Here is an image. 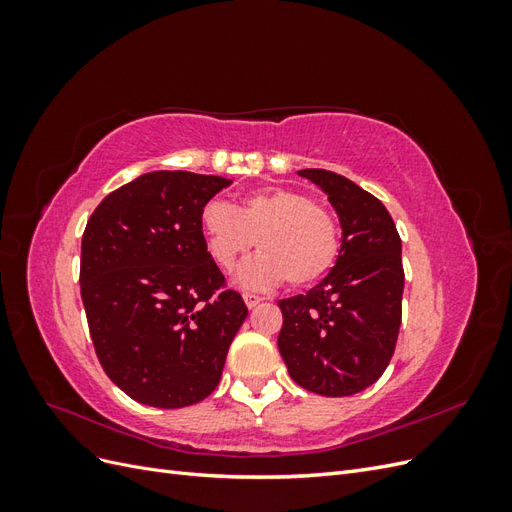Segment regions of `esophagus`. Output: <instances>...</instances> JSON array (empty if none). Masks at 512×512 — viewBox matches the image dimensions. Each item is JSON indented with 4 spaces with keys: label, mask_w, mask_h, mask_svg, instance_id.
I'll list each match as a JSON object with an SVG mask.
<instances>
[{
    "label": "esophagus",
    "mask_w": 512,
    "mask_h": 512,
    "mask_svg": "<svg viewBox=\"0 0 512 512\" xmlns=\"http://www.w3.org/2000/svg\"><path fill=\"white\" fill-rule=\"evenodd\" d=\"M243 301H245V305H247V307L254 309L256 305H260L262 297H258V294H254V292H243Z\"/></svg>",
    "instance_id": "obj_1"
}]
</instances>
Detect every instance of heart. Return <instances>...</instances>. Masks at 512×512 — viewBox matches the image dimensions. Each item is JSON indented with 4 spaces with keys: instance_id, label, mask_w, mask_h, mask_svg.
I'll return each mask as SVG.
<instances>
[{
    "instance_id": "b5f03b06",
    "label": "heart",
    "mask_w": 512,
    "mask_h": 512,
    "mask_svg": "<svg viewBox=\"0 0 512 512\" xmlns=\"http://www.w3.org/2000/svg\"><path fill=\"white\" fill-rule=\"evenodd\" d=\"M200 228L211 258L222 269H232L258 245L260 254L235 275L245 288H273L284 280L309 286L333 267L339 252L331 211L284 188L247 194L239 207L211 198L200 211Z\"/></svg>"
}]
</instances>
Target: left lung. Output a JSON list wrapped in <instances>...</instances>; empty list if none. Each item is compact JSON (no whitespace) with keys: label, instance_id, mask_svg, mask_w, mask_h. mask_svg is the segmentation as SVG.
Listing matches in <instances>:
<instances>
[{"label":"left lung","instance_id":"left-lung-1","mask_svg":"<svg viewBox=\"0 0 512 512\" xmlns=\"http://www.w3.org/2000/svg\"><path fill=\"white\" fill-rule=\"evenodd\" d=\"M299 175L329 196L342 247L324 280L282 299L277 348L290 378L324 397H348L374 384L389 365L401 324V239L391 213L354 181L322 168Z\"/></svg>","mask_w":512,"mask_h":512}]
</instances>
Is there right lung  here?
I'll return each mask as SVG.
<instances>
[{
	"mask_svg": "<svg viewBox=\"0 0 512 512\" xmlns=\"http://www.w3.org/2000/svg\"><path fill=\"white\" fill-rule=\"evenodd\" d=\"M232 181L156 170L108 194L81 243V297L106 376L138 404L185 408L220 384L247 316L207 252L200 211Z\"/></svg>",
	"mask_w": 512,
	"mask_h": 512,
	"instance_id": "obj_1",
	"label": "right lung"
}]
</instances>
